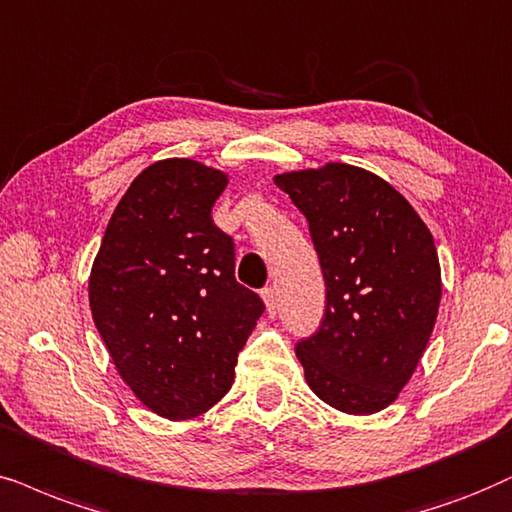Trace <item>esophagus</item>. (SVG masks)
I'll return each instance as SVG.
<instances>
[{
    "label": "esophagus",
    "mask_w": 512,
    "mask_h": 512,
    "mask_svg": "<svg viewBox=\"0 0 512 512\" xmlns=\"http://www.w3.org/2000/svg\"><path fill=\"white\" fill-rule=\"evenodd\" d=\"M262 297H264V302H267V312L276 314V288H271V286L264 288Z\"/></svg>",
    "instance_id": "obj_1"
}]
</instances>
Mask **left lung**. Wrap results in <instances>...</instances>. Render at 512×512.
Instances as JSON below:
<instances>
[{"instance_id": "8db88e82", "label": "left lung", "mask_w": 512, "mask_h": 512, "mask_svg": "<svg viewBox=\"0 0 512 512\" xmlns=\"http://www.w3.org/2000/svg\"><path fill=\"white\" fill-rule=\"evenodd\" d=\"M276 186L307 217L326 281L321 326L295 345L304 378L338 411L385 409L416 371L437 319L432 234L409 200L361 167L278 174Z\"/></svg>"}]
</instances>
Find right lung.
Instances as JSON below:
<instances>
[{"mask_svg": "<svg viewBox=\"0 0 512 512\" xmlns=\"http://www.w3.org/2000/svg\"><path fill=\"white\" fill-rule=\"evenodd\" d=\"M226 174L160 160L132 181L103 234L89 307L113 364L158 416L186 420L234 383L264 302L236 281V245L212 222Z\"/></svg>", "mask_w": 512, "mask_h": 512, "instance_id": "obj_1", "label": "right lung"}]
</instances>
